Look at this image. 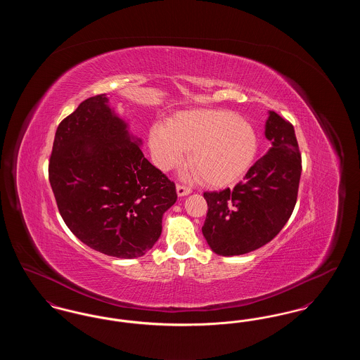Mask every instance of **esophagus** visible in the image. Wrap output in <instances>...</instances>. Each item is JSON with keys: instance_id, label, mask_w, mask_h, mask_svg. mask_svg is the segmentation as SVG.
Returning <instances> with one entry per match:
<instances>
[{"instance_id": "34e87169", "label": "esophagus", "mask_w": 360, "mask_h": 360, "mask_svg": "<svg viewBox=\"0 0 360 360\" xmlns=\"http://www.w3.org/2000/svg\"><path fill=\"white\" fill-rule=\"evenodd\" d=\"M191 193V188H188V186H185V185H181V184H178L176 185V194L179 195V197H184V195H188Z\"/></svg>"}]
</instances>
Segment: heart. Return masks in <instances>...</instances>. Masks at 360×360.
I'll use <instances>...</instances> for the list:
<instances>
[{"label":"heart","instance_id":"heart-1","mask_svg":"<svg viewBox=\"0 0 360 360\" xmlns=\"http://www.w3.org/2000/svg\"><path fill=\"white\" fill-rule=\"evenodd\" d=\"M155 165L170 170L184 162L206 185L223 186L247 172L257 154L254 127L243 117L224 110L195 109L176 115L167 127L155 124L150 131Z\"/></svg>","mask_w":360,"mask_h":360}]
</instances>
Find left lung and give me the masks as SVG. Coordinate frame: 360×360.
<instances>
[{
	"instance_id": "8db88e82",
	"label": "left lung",
	"mask_w": 360,
	"mask_h": 360,
	"mask_svg": "<svg viewBox=\"0 0 360 360\" xmlns=\"http://www.w3.org/2000/svg\"><path fill=\"white\" fill-rule=\"evenodd\" d=\"M266 137L273 147L235 188L205 191L202 233L219 255L248 254L274 239L297 202L302 159L291 122L270 112Z\"/></svg>"
}]
</instances>
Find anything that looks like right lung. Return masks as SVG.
<instances>
[{
    "label": "right lung",
    "instance_id": "obj_1",
    "mask_svg": "<svg viewBox=\"0 0 360 360\" xmlns=\"http://www.w3.org/2000/svg\"><path fill=\"white\" fill-rule=\"evenodd\" d=\"M127 124L94 96L60 121L49 178L70 231L109 257L134 259L154 247L175 184L153 166Z\"/></svg>",
    "mask_w": 360,
    "mask_h": 360
}]
</instances>
